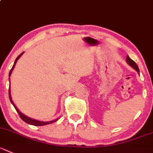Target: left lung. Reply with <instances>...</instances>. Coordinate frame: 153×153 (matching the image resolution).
Listing matches in <instances>:
<instances>
[{
  "label": "left lung",
  "instance_id": "obj_1",
  "mask_svg": "<svg viewBox=\"0 0 153 153\" xmlns=\"http://www.w3.org/2000/svg\"><path fill=\"white\" fill-rule=\"evenodd\" d=\"M126 62H127V63L128 64V65H130L132 68H134L135 71H137V73L139 74L140 71H139V68H138V66L137 65V64L135 63L133 60H132V59H131L130 58H129L128 56H127V58H126Z\"/></svg>",
  "mask_w": 153,
  "mask_h": 153
}]
</instances>
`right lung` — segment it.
<instances>
[{
    "mask_svg": "<svg viewBox=\"0 0 153 153\" xmlns=\"http://www.w3.org/2000/svg\"><path fill=\"white\" fill-rule=\"evenodd\" d=\"M23 53H24V52H22V53L20 54L19 56L18 57L16 58V59L15 60V62H14V64H13V66L12 69L10 70V71L9 76H10V75H11V74H12V71H13L14 68H15V65H16V64L17 61L19 60V59L20 57H21V56L22 55ZM9 80H10V77H9ZM10 92H11V91H10V86H9V97H10V101H11V103H12V104L13 105V107H15V109L16 110L17 113H19V116L21 117V119H22L23 121L25 122L26 123H27V124H30V125H32V126H46V125H48V124H51V123H55V122H56L58 119H55V120H52V121H49V122H43V121H39V120H36V119H31V118L25 116V115L23 114L22 113H21V112L19 110V109L16 107V105L14 104L13 101V100H12V97H11V94H10Z\"/></svg>",
    "mask_w": 153,
    "mask_h": 153,
    "instance_id": "1",
    "label": "right lung"
}]
</instances>
